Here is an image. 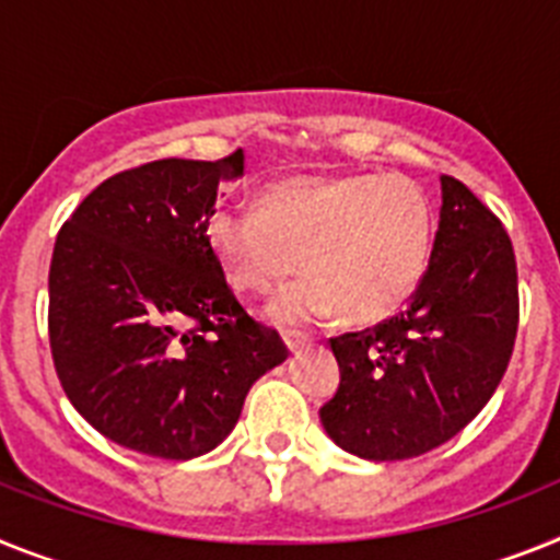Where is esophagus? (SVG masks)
<instances>
[{
  "label": "esophagus",
  "instance_id": "esophagus-1",
  "mask_svg": "<svg viewBox=\"0 0 560 560\" xmlns=\"http://www.w3.org/2000/svg\"><path fill=\"white\" fill-rule=\"evenodd\" d=\"M281 338H284V343H287V349H290V352H293V349H299V347H304V343H307V335H301V332H290V329H287V332H281Z\"/></svg>",
  "mask_w": 560,
  "mask_h": 560
}]
</instances>
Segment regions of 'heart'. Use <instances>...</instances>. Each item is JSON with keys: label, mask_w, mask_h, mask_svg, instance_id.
I'll use <instances>...</instances> for the list:
<instances>
[{"label": "heart", "mask_w": 560, "mask_h": 560, "mask_svg": "<svg viewBox=\"0 0 560 560\" xmlns=\"http://www.w3.org/2000/svg\"><path fill=\"white\" fill-rule=\"evenodd\" d=\"M431 202L406 174H299L261 188L259 213L220 208L208 247L242 293H270L304 270L270 304L284 324L338 315L372 324L415 293L431 253Z\"/></svg>", "instance_id": "b5f03b06"}]
</instances>
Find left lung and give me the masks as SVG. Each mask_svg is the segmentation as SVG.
<instances>
[{
  "label": "left lung",
  "mask_w": 560,
  "mask_h": 560,
  "mask_svg": "<svg viewBox=\"0 0 560 560\" xmlns=\"http://www.w3.org/2000/svg\"><path fill=\"white\" fill-rule=\"evenodd\" d=\"M518 332V273L502 220L442 177L434 250L408 307L329 338L338 392L320 422L340 448L374 462L428 454L468 425L508 372Z\"/></svg>",
  "instance_id": "obj_1"
}]
</instances>
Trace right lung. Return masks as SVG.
I'll list each match as a JSON object with an SVG mask.
<instances>
[{"mask_svg":"<svg viewBox=\"0 0 560 560\" xmlns=\"http://www.w3.org/2000/svg\"><path fill=\"white\" fill-rule=\"evenodd\" d=\"M242 174V149L143 163L104 179L58 231L52 366L78 415L124 448L208 454L233 431L253 383L287 358L208 247L217 194Z\"/></svg>","mask_w":560,"mask_h":560,"instance_id":"add662e5","label":"right lung"}]
</instances>
